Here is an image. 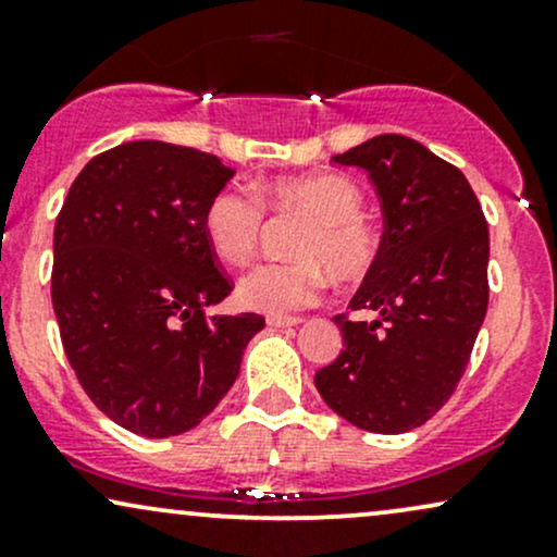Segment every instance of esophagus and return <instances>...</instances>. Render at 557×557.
<instances>
[{
    "instance_id": "1",
    "label": "esophagus",
    "mask_w": 557,
    "mask_h": 557,
    "mask_svg": "<svg viewBox=\"0 0 557 557\" xmlns=\"http://www.w3.org/2000/svg\"><path fill=\"white\" fill-rule=\"evenodd\" d=\"M304 322V319L300 317H267V324H270V327H298V324Z\"/></svg>"
}]
</instances>
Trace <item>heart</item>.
<instances>
[{
	"label": "heart",
	"mask_w": 557,
	"mask_h": 557,
	"mask_svg": "<svg viewBox=\"0 0 557 557\" xmlns=\"http://www.w3.org/2000/svg\"><path fill=\"white\" fill-rule=\"evenodd\" d=\"M277 212H296L309 220L293 248L298 261H261L238 280V300L264 314L311 306L322 296L324 277L359 283L380 259V235L363 216V194L350 177L337 172L304 177H277L261 190ZM267 222V209L246 188H222L207 212L203 235L222 261L240 264L253 253Z\"/></svg>",
	"instance_id": "heart-1"
}]
</instances>
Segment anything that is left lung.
Instances as JSON below:
<instances>
[{"mask_svg": "<svg viewBox=\"0 0 557 557\" xmlns=\"http://www.w3.org/2000/svg\"><path fill=\"white\" fill-rule=\"evenodd\" d=\"M332 162L367 172L385 233L350 298L376 319L335 317L343 350L314 385L359 430H417L456 393L487 314V220L463 172L413 138L385 133Z\"/></svg>", "mask_w": 557, "mask_h": 557, "instance_id": "obj_1", "label": "left lung"}]
</instances>
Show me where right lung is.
<instances>
[{"label":"right lung","mask_w":557,"mask_h":557,"mask_svg":"<svg viewBox=\"0 0 557 557\" xmlns=\"http://www.w3.org/2000/svg\"><path fill=\"white\" fill-rule=\"evenodd\" d=\"M233 168L214 154L131 140L94 157L54 225L52 304L70 367L114 424L172 437L238 380L259 314H207L230 296L203 212Z\"/></svg>","instance_id":"obj_1"}]
</instances>
